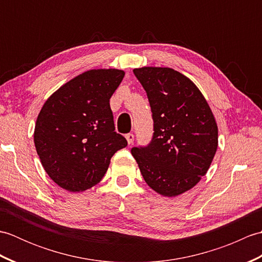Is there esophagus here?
<instances>
[{"label": "esophagus", "instance_id": "34e87169", "mask_svg": "<svg viewBox=\"0 0 262 262\" xmlns=\"http://www.w3.org/2000/svg\"><path fill=\"white\" fill-rule=\"evenodd\" d=\"M126 140H127V142H128V144H133V142H134V134H132V133H128V134H126Z\"/></svg>", "mask_w": 262, "mask_h": 262}]
</instances>
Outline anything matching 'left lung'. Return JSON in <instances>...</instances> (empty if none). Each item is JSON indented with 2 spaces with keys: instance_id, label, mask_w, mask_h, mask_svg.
Wrapping results in <instances>:
<instances>
[{
  "instance_id": "1",
  "label": "left lung",
  "mask_w": 262,
  "mask_h": 262,
  "mask_svg": "<svg viewBox=\"0 0 262 262\" xmlns=\"http://www.w3.org/2000/svg\"><path fill=\"white\" fill-rule=\"evenodd\" d=\"M149 102L153 136L132 148L144 180L153 190L173 197L196 186L209 169L219 130L197 86L169 68L135 69Z\"/></svg>"
}]
</instances>
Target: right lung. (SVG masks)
<instances>
[{"label":"right lung","instance_id":"add662e5","mask_svg":"<svg viewBox=\"0 0 262 262\" xmlns=\"http://www.w3.org/2000/svg\"><path fill=\"white\" fill-rule=\"evenodd\" d=\"M125 73L91 70L60 86L38 115L35 146L51 179L69 191H83L102 179L110 159L127 146L115 132L109 100Z\"/></svg>","mask_w":262,"mask_h":262}]
</instances>
